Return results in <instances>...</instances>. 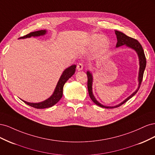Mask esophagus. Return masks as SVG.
I'll return each mask as SVG.
<instances>
[{
	"label": "esophagus",
	"mask_w": 155,
	"mask_h": 155,
	"mask_svg": "<svg viewBox=\"0 0 155 155\" xmlns=\"http://www.w3.org/2000/svg\"><path fill=\"white\" fill-rule=\"evenodd\" d=\"M77 69L78 70H81L83 68V63H78V65H77Z\"/></svg>",
	"instance_id": "esophagus-1"
}]
</instances>
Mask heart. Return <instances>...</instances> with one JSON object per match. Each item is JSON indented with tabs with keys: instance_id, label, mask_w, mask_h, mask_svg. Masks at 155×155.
Returning a JSON list of instances; mask_svg holds the SVG:
<instances>
[{
	"instance_id": "1",
	"label": "heart",
	"mask_w": 155,
	"mask_h": 155,
	"mask_svg": "<svg viewBox=\"0 0 155 155\" xmlns=\"http://www.w3.org/2000/svg\"><path fill=\"white\" fill-rule=\"evenodd\" d=\"M89 41H90V43L91 44H95L96 43H98L100 47H103V46H105L107 43V39L103 37L101 35H100V34H94V35H92Z\"/></svg>"
}]
</instances>
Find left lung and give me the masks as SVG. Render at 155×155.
I'll return each instance as SVG.
<instances>
[{"instance_id": "left-lung-1", "label": "left lung", "mask_w": 155, "mask_h": 155, "mask_svg": "<svg viewBox=\"0 0 155 155\" xmlns=\"http://www.w3.org/2000/svg\"><path fill=\"white\" fill-rule=\"evenodd\" d=\"M115 34L116 35L117 37V44H116V47H119V46H121L122 45H125L126 46H127L128 47L134 49L136 51H137L138 58H139V61H140V70H139V76H138V81H139V87L137 88V90L136 91L134 92H133L132 94H131L129 97L127 98L126 100H125L123 102H121L120 104L116 105L114 107H107L101 104H100L96 99L94 96L93 94H92V76L91 73L87 71V78H88V81H87V87H88V94L89 96H90L91 99L92 101L95 104L97 105L100 106L103 108H106V109H113V108H116L121 106V105H123L125 104V102L127 101L129 99H130L133 96H134L138 91L139 90L140 87L141 85V83L143 79V73H144V70L145 68V67H146V58H145V54H144V51L143 50V48L142 45H140L139 42L134 38H132V37H130L127 35H126L124 34V33L115 30Z\"/></svg>"}]
</instances>
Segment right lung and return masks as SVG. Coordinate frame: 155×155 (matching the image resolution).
I'll return each mask as SVG.
<instances>
[{
    "instance_id": "right-lung-1",
    "label": "right lung",
    "mask_w": 155,
    "mask_h": 155,
    "mask_svg": "<svg viewBox=\"0 0 155 155\" xmlns=\"http://www.w3.org/2000/svg\"><path fill=\"white\" fill-rule=\"evenodd\" d=\"M46 30H39L34 32H31L30 34H27L23 37H19V39H25L27 38V37H36V36H40V35H43L46 34ZM76 65L73 64L72 66H70L68 68L64 70L63 72V74L61 76L57 84V86L55 87V91L54 94L46 100L42 101L40 103H36V104H34V103H29L26 102L25 101H24L26 104L32 107H34L35 109H45V108H48L50 107H52L55 104H57V103L61 100V98L63 96V88L64 83L67 82L68 79L72 76V75L75 73L76 71Z\"/></svg>"
}]
</instances>
